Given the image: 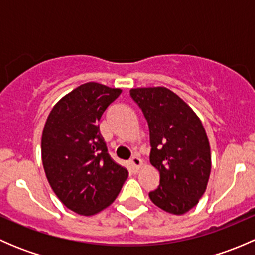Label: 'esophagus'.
<instances>
[{
    "label": "esophagus",
    "mask_w": 255,
    "mask_h": 255,
    "mask_svg": "<svg viewBox=\"0 0 255 255\" xmlns=\"http://www.w3.org/2000/svg\"><path fill=\"white\" fill-rule=\"evenodd\" d=\"M140 166H142V160H140L138 156H133V158L129 160V168L133 173H138Z\"/></svg>",
    "instance_id": "1"
}]
</instances>
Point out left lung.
I'll list each match as a JSON object with an SVG mask.
<instances>
[{
  "instance_id": "left-lung-1",
  "label": "left lung",
  "mask_w": 255,
  "mask_h": 255,
  "mask_svg": "<svg viewBox=\"0 0 255 255\" xmlns=\"http://www.w3.org/2000/svg\"><path fill=\"white\" fill-rule=\"evenodd\" d=\"M150 133V164L160 184L149 192L151 202L171 215H184L199 204L211 173L208 138L199 116L164 86L130 89Z\"/></svg>"
}]
</instances>
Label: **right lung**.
<instances>
[{
    "mask_svg": "<svg viewBox=\"0 0 255 255\" xmlns=\"http://www.w3.org/2000/svg\"><path fill=\"white\" fill-rule=\"evenodd\" d=\"M121 92L99 82L80 85L54 105L44 125L45 176L58 199L78 215L92 216L109 207L128 177L127 169L107 153L99 127Z\"/></svg>",
    "mask_w": 255,
    "mask_h": 255,
    "instance_id": "obj_1",
    "label": "right lung"
}]
</instances>
